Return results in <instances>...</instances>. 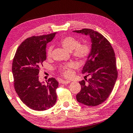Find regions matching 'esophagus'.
<instances>
[{
  "mask_svg": "<svg viewBox=\"0 0 133 133\" xmlns=\"http://www.w3.org/2000/svg\"><path fill=\"white\" fill-rule=\"evenodd\" d=\"M70 81H64V80H61L60 81V83L62 84H68L69 83H70Z\"/></svg>",
  "mask_w": 133,
  "mask_h": 133,
  "instance_id": "34e87169",
  "label": "esophagus"
}]
</instances>
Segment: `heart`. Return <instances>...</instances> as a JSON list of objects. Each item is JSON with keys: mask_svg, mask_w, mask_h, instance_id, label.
Wrapping results in <instances>:
<instances>
[{"mask_svg": "<svg viewBox=\"0 0 133 133\" xmlns=\"http://www.w3.org/2000/svg\"><path fill=\"white\" fill-rule=\"evenodd\" d=\"M60 44L63 48L69 51H73V56L79 60H85L89 56L90 48L88 44H79V41L77 39L72 37H65L60 40ZM52 47L48 48L47 52L48 57L51 56ZM76 64L75 63L71 62L64 66L60 67V71L65 77H70L72 75L71 69L75 68Z\"/></svg>", "mask_w": 133, "mask_h": 133, "instance_id": "1", "label": "heart"}]
</instances>
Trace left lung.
<instances>
[{
  "instance_id": "left-lung-1",
  "label": "left lung",
  "mask_w": 133,
  "mask_h": 133,
  "mask_svg": "<svg viewBox=\"0 0 133 133\" xmlns=\"http://www.w3.org/2000/svg\"><path fill=\"white\" fill-rule=\"evenodd\" d=\"M73 32L89 35L92 43L90 54L82 70V74L86 73L90 79L86 83L84 80L79 82L81 90L76 95V99L87 106H96L108 98L117 81L114 51L108 40L93 29Z\"/></svg>"
}]
</instances>
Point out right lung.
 <instances>
[{"label": "right lung", "mask_w": 133, "mask_h": 133, "mask_svg": "<svg viewBox=\"0 0 133 133\" xmlns=\"http://www.w3.org/2000/svg\"><path fill=\"white\" fill-rule=\"evenodd\" d=\"M56 33L32 36L19 46L12 63L15 89L22 102L29 108L44 111L51 108L57 100L58 82L48 79L47 85L39 81L40 67L46 60L47 44Z\"/></svg>", "instance_id": "obj_1"}]
</instances>
